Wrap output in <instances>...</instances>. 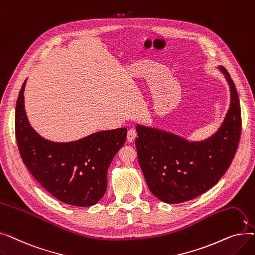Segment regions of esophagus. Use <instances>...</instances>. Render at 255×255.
<instances>
[{"instance_id":"obj_1","label":"esophagus","mask_w":255,"mask_h":255,"mask_svg":"<svg viewBox=\"0 0 255 255\" xmlns=\"http://www.w3.org/2000/svg\"><path fill=\"white\" fill-rule=\"evenodd\" d=\"M136 136H137V132H136L134 129H130V130L128 131V133H127V139H128L129 142L134 141L135 138H136Z\"/></svg>"}]
</instances>
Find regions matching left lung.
Segmentation results:
<instances>
[{"label": "left lung", "instance_id": "obj_1", "mask_svg": "<svg viewBox=\"0 0 255 255\" xmlns=\"http://www.w3.org/2000/svg\"><path fill=\"white\" fill-rule=\"evenodd\" d=\"M231 89V106L219 130L210 138L188 142L170 133L138 125V161L151 192L167 204H180L217 184L236 155L242 119L237 89L221 67Z\"/></svg>", "mask_w": 255, "mask_h": 255}]
</instances>
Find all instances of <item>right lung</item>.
<instances>
[{
	"label": "right lung",
	"mask_w": 255,
	"mask_h": 255,
	"mask_svg": "<svg viewBox=\"0 0 255 255\" xmlns=\"http://www.w3.org/2000/svg\"><path fill=\"white\" fill-rule=\"evenodd\" d=\"M25 82L15 112V135L22 162L37 182L61 202L77 207L95 205L106 191L107 168L123 146L127 129L94 133L74 142L45 140L33 130L26 118Z\"/></svg>",
	"instance_id": "obj_1"
}]
</instances>
